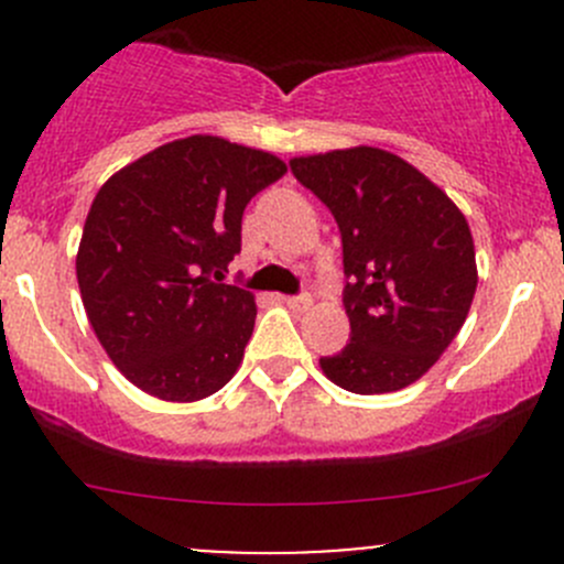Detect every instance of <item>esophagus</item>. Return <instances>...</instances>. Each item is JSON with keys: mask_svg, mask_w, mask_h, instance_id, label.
<instances>
[{"mask_svg": "<svg viewBox=\"0 0 564 564\" xmlns=\"http://www.w3.org/2000/svg\"><path fill=\"white\" fill-rule=\"evenodd\" d=\"M281 303L289 305V308H294V311H308L314 300H311V294H297V297H281Z\"/></svg>", "mask_w": 564, "mask_h": 564, "instance_id": "obj_1", "label": "esophagus"}]
</instances>
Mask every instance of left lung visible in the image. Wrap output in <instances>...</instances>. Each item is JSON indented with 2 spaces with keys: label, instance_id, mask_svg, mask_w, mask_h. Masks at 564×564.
<instances>
[{
  "label": "left lung",
  "instance_id": "1",
  "mask_svg": "<svg viewBox=\"0 0 564 564\" xmlns=\"http://www.w3.org/2000/svg\"><path fill=\"white\" fill-rule=\"evenodd\" d=\"M292 174L327 204L344 242L349 344L324 377L357 395L417 382L451 346L477 289L464 213L412 163L377 147L294 158Z\"/></svg>",
  "mask_w": 564,
  "mask_h": 564
}]
</instances>
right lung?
Segmentation results:
<instances>
[{"mask_svg": "<svg viewBox=\"0 0 564 564\" xmlns=\"http://www.w3.org/2000/svg\"><path fill=\"white\" fill-rule=\"evenodd\" d=\"M286 174L270 152L187 135L119 169L95 196L76 256L95 335L124 379L163 401H202L235 377L253 294L224 281L242 213Z\"/></svg>", "mask_w": 564, "mask_h": 564, "instance_id": "obj_1", "label": "right lung"}]
</instances>
